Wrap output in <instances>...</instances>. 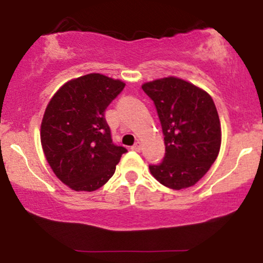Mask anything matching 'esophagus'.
Returning a JSON list of instances; mask_svg holds the SVG:
<instances>
[{
	"label": "esophagus",
	"mask_w": 263,
	"mask_h": 263,
	"mask_svg": "<svg viewBox=\"0 0 263 263\" xmlns=\"http://www.w3.org/2000/svg\"><path fill=\"white\" fill-rule=\"evenodd\" d=\"M141 148H142V146H141V142H140V141H137V142H136V143L134 144V146H132V149L136 151V152H140Z\"/></svg>",
	"instance_id": "1"
}]
</instances>
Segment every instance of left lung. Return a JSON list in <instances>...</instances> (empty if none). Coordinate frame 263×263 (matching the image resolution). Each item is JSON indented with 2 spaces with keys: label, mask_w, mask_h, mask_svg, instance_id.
<instances>
[{
  "label": "left lung",
  "mask_w": 263,
  "mask_h": 263,
  "mask_svg": "<svg viewBox=\"0 0 263 263\" xmlns=\"http://www.w3.org/2000/svg\"><path fill=\"white\" fill-rule=\"evenodd\" d=\"M157 108L165 155L151 174L164 186L180 190L194 185L218 158L221 125L213 99L194 84L176 77L142 85Z\"/></svg>",
  "instance_id": "8db88e82"
}]
</instances>
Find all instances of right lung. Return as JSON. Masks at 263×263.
Instances as JSON below:
<instances>
[{"mask_svg":"<svg viewBox=\"0 0 263 263\" xmlns=\"http://www.w3.org/2000/svg\"><path fill=\"white\" fill-rule=\"evenodd\" d=\"M125 83L87 74L65 83L47 105L41 125L44 156L75 192H93L114 176L127 149L112 143L105 110Z\"/></svg>","mask_w":263,"mask_h":263,"instance_id":"add662e5","label":"right lung"}]
</instances>
